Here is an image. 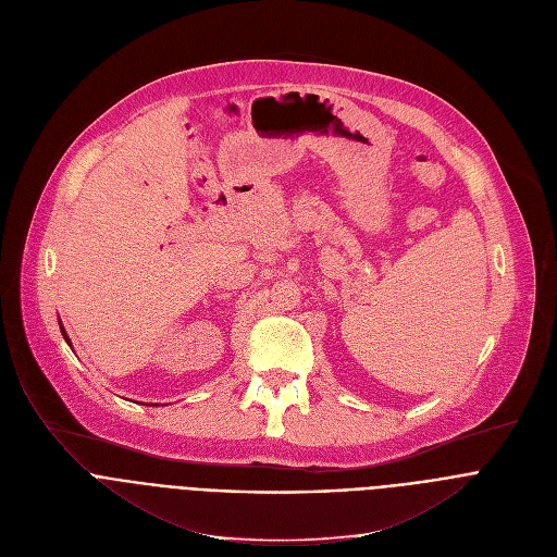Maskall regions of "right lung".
I'll use <instances>...</instances> for the list:
<instances>
[{"instance_id": "obj_1", "label": "right lung", "mask_w": 557, "mask_h": 557, "mask_svg": "<svg viewBox=\"0 0 557 557\" xmlns=\"http://www.w3.org/2000/svg\"><path fill=\"white\" fill-rule=\"evenodd\" d=\"M60 331H62V336H64V341H66V345L71 347V341H69V336H66V331H64V326H62V322H60Z\"/></svg>"}]
</instances>
